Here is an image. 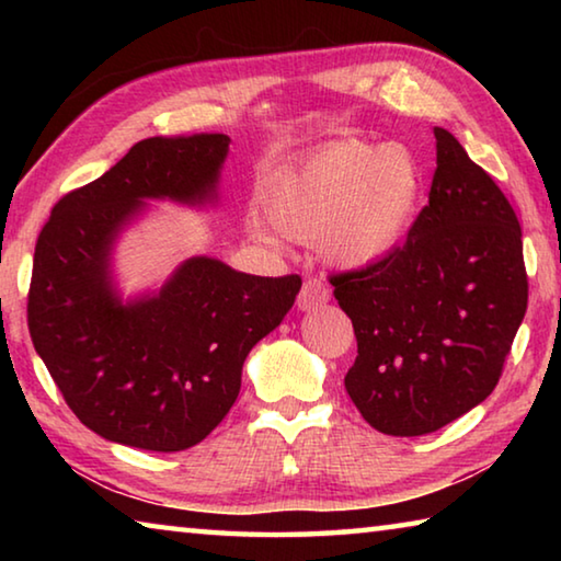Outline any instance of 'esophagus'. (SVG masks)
<instances>
[{
  "mask_svg": "<svg viewBox=\"0 0 561 561\" xmlns=\"http://www.w3.org/2000/svg\"><path fill=\"white\" fill-rule=\"evenodd\" d=\"M329 301V287L321 279H307L297 297V307L301 311H311L321 307V304Z\"/></svg>",
  "mask_w": 561,
  "mask_h": 561,
  "instance_id": "1",
  "label": "esophagus"
}]
</instances>
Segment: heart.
Here are the masks:
<instances>
[{"label":"heart","mask_w":561,"mask_h":561,"mask_svg":"<svg viewBox=\"0 0 561 561\" xmlns=\"http://www.w3.org/2000/svg\"><path fill=\"white\" fill-rule=\"evenodd\" d=\"M423 201V170L403 146L339 140L301 165L270 180L262 210L274 230L299 242H319L341 267L386 260L411 230ZM260 242L274 234L250 225Z\"/></svg>","instance_id":"obj_1"}]
</instances>
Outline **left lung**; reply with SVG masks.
<instances>
[{
	"instance_id": "8db88e82",
	"label": "left lung",
	"mask_w": 561,
	"mask_h": 561,
	"mask_svg": "<svg viewBox=\"0 0 561 561\" xmlns=\"http://www.w3.org/2000/svg\"><path fill=\"white\" fill-rule=\"evenodd\" d=\"M433 133L438 168L403 247L329 279L358 344L351 401L401 438L438 431L495 391L527 311L515 210L453 133Z\"/></svg>"
}]
</instances>
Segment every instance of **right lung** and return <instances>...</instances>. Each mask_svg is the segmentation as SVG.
Instances as JSON below:
<instances>
[{"label":"right lung","mask_w":561,"mask_h":561,"mask_svg":"<svg viewBox=\"0 0 561 561\" xmlns=\"http://www.w3.org/2000/svg\"><path fill=\"white\" fill-rule=\"evenodd\" d=\"M230 150L222 133L148 138L54 205L34 250L26 321L76 417L101 438L193 448L237 401L252 346L282 324L299 274L254 277L190 257L158 294L123 304L111 250L146 201L205 205Z\"/></svg>","instance_id":"right-lung-1"}]
</instances>
